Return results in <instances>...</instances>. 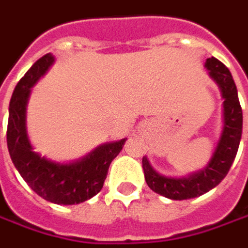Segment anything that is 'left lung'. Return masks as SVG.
Segmentation results:
<instances>
[{
  "label": "left lung",
  "instance_id": "left-lung-1",
  "mask_svg": "<svg viewBox=\"0 0 248 248\" xmlns=\"http://www.w3.org/2000/svg\"><path fill=\"white\" fill-rule=\"evenodd\" d=\"M205 68L209 71L210 79L218 86L222 102V129L220 139L212 157L203 169L194 173L173 177L157 172L151 167L147 157L142 159L144 179L154 192L162 197L183 201L201 197L207 191L218 186L227 176L229 168L236 157L239 143L242 139L243 113L237 97V89L229 69L217 58H207Z\"/></svg>",
  "mask_w": 248,
  "mask_h": 248
}]
</instances>
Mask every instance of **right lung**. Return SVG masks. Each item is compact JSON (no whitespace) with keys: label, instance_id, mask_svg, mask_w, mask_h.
I'll return each mask as SVG.
<instances>
[{"label":"right lung","instance_id":"obj_1","mask_svg":"<svg viewBox=\"0 0 248 248\" xmlns=\"http://www.w3.org/2000/svg\"><path fill=\"white\" fill-rule=\"evenodd\" d=\"M53 64L51 53L43 56L17 83L9 104L6 142L13 165L31 190L51 203L78 205L102 190L109 165L127 139L99 144L87 155L71 162L53 161L34 150L27 132L28 98L35 83Z\"/></svg>","mask_w":248,"mask_h":248}]
</instances>
